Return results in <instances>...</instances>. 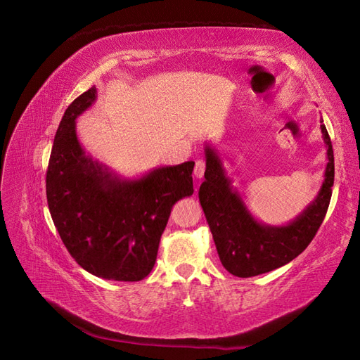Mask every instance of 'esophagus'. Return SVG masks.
I'll return each instance as SVG.
<instances>
[{"instance_id": "34e87169", "label": "esophagus", "mask_w": 360, "mask_h": 360, "mask_svg": "<svg viewBox=\"0 0 360 360\" xmlns=\"http://www.w3.org/2000/svg\"><path fill=\"white\" fill-rule=\"evenodd\" d=\"M195 176L198 178V179H200L204 176V173H205V161L204 160H198L196 161V164H195Z\"/></svg>"}]
</instances>
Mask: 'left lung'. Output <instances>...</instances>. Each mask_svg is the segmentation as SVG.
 <instances>
[{
	"label": "left lung",
	"mask_w": 360,
	"mask_h": 360,
	"mask_svg": "<svg viewBox=\"0 0 360 360\" xmlns=\"http://www.w3.org/2000/svg\"><path fill=\"white\" fill-rule=\"evenodd\" d=\"M321 129L328 158L322 187L302 214L282 227L262 225L253 218L231 187V179L225 176L218 153L205 147V181L199 187V200L221 262L229 273L238 278H252L279 269L302 253L316 236L327 214L334 184L331 139L323 124Z\"/></svg>",
	"instance_id": "obj_1"
}]
</instances>
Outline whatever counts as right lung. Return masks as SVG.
Masks as SVG:
<instances>
[{
  "label": "right lung",
  "instance_id": "1",
  "mask_svg": "<svg viewBox=\"0 0 360 360\" xmlns=\"http://www.w3.org/2000/svg\"><path fill=\"white\" fill-rule=\"evenodd\" d=\"M95 98L96 87L79 95L56 130L46 174L49 210L82 269L108 281L136 282L153 269L172 207L193 195L195 162L120 179L87 156L77 138L75 120Z\"/></svg>",
  "mask_w": 360,
  "mask_h": 360
}]
</instances>
